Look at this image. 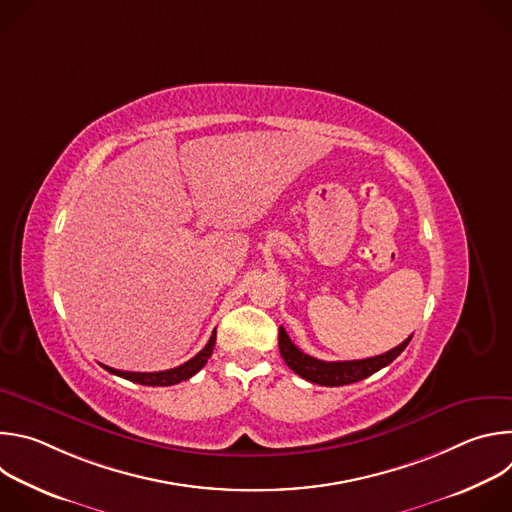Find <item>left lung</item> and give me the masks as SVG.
Wrapping results in <instances>:
<instances>
[{
    "label": "left lung",
    "instance_id": "1",
    "mask_svg": "<svg viewBox=\"0 0 512 512\" xmlns=\"http://www.w3.org/2000/svg\"><path fill=\"white\" fill-rule=\"evenodd\" d=\"M411 338H413V334L407 340H403L399 346H395L393 350L379 354V356L362 358V360L326 362V360H320V358H314V356L302 352L294 342L289 340L283 326H279V352H281L287 367L296 375H300L302 379L322 385V387H342V385L358 383L362 379L371 377L373 373L385 369L387 364H391L407 348Z\"/></svg>",
    "mask_w": 512,
    "mask_h": 512
}]
</instances>
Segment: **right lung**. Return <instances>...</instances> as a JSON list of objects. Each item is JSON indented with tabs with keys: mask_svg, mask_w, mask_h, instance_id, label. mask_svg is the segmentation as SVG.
<instances>
[{
	"mask_svg": "<svg viewBox=\"0 0 512 512\" xmlns=\"http://www.w3.org/2000/svg\"><path fill=\"white\" fill-rule=\"evenodd\" d=\"M214 340H216V330L212 332L210 340L206 342V346L194 356L190 358L188 362L180 364V367H174L170 371H158V373H129V371H117V369H111V367H105V364H101V367L105 371H109L111 375H117V377H123L127 381H133V383H139V385H148V387H170V385H176V383H182L190 377H194L204 364L206 360L210 358L212 354V348H214Z\"/></svg>",
	"mask_w": 512,
	"mask_h": 512,
	"instance_id": "1",
	"label": "right lung"
}]
</instances>
